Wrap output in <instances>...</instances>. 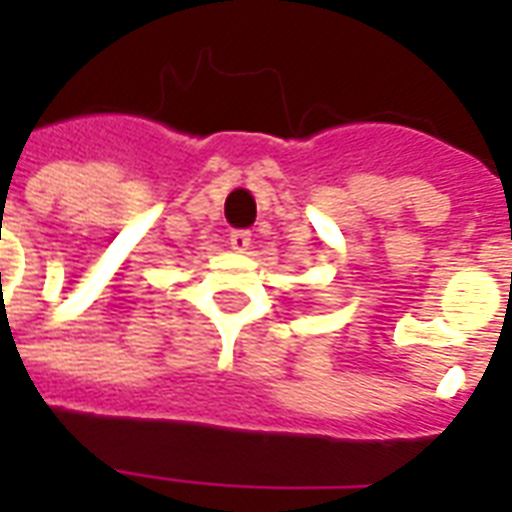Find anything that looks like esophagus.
I'll return each instance as SVG.
<instances>
[{
    "mask_svg": "<svg viewBox=\"0 0 512 512\" xmlns=\"http://www.w3.org/2000/svg\"><path fill=\"white\" fill-rule=\"evenodd\" d=\"M249 244H252V233L249 231H231V247L236 249V252H247Z\"/></svg>",
    "mask_w": 512,
    "mask_h": 512,
    "instance_id": "1",
    "label": "esophagus"
}]
</instances>
